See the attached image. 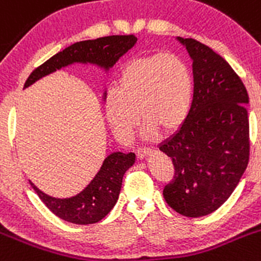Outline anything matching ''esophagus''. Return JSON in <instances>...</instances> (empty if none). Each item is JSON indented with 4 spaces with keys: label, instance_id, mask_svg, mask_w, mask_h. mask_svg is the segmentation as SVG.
<instances>
[{
    "label": "esophagus",
    "instance_id": "34e87169",
    "mask_svg": "<svg viewBox=\"0 0 261 261\" xmlns=\"http://www.w3.org/2000/svg\"><path fill=\"white\" fill-rule=\"evenodd\" d=\"M136 154H137V156L140 159H143V158H146L147 155L151 154V149H149V147H138Z\"/></svg>",
    "mask_w": 261,
    "mask_h": 261
}]
</instances>
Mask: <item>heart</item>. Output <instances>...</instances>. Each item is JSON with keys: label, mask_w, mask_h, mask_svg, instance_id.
I'll list each match as a JSON object with an SVG mask.
<instances>
[{"label": "heart", "mask_w": 261, "mask_h": 261, "mask_svg": "<svg viewBox=\"0 0 261 261\" xmlns=\"http://www.w3.org/2000/svg\"><path fill=\"white\" fill-rule=\"evenodd\" d=\"M194 95L189 64L173 54H151L129 62L105 102L106 118L121 142L132 140L141 116L143 135L152 137L159 128L171 132L184 124Z\"/></svg>", "instance_id": "b5f03b06"}]
</instances>
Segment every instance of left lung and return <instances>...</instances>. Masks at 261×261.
Here are the masks:
<instances>
[{
    "instance_id": "1",
    "label": "left lung",
    "mask_w": 261,
    "mask_h": 261,
    "mask_svg": "<svg viewBox=\"0 0 261 261\" xmlns=\"http://www.w3.org/2000/svg\"><path fill=\"white\" fill-rule=\"evenodd\" d=\"M193 61L194 95L178 130L159 145L172 159L163 195L186 217L212 214L226 202L248 164V94L228 62L194 38L177 37Z\"/></svg>"
}]
</instances>
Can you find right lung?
<instances>
[{
  "label": "right lung",
  "instance_id": "1",
  "mask_svg": "<svg viewBox=\"0 0 261 261\" xmlns=\"http://www.w3.org/2000/svg\"><path fill=\"white\" fill-rule=\"evenodd\" d=\"M137 42L135 35L107 36L95 40H87L72 44L56 56L47 59L44 64L37 67L30 75L24 88L35 84L44 76L50 75L63 67L73 63L94 64L107 71ZM106 93H103V99ZM135 152H112L103 160L89 185L71 198H54L45 194L35 184L30 181L33 190L47 208L59 219L77 225H88L101 221L118 202L120 194L123 176L135 164Z\"/></svg>",
  "mask_w": 261,
  "mask_h": 261
}]
</instances>
